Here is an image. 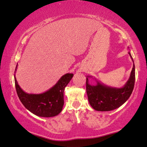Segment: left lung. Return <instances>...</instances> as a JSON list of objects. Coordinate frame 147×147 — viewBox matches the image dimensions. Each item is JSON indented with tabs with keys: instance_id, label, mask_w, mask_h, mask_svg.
<instances>
[{
	"instance_id": "1",
	"label": "left lung",
	"mask_w": 147,
	"mask_h": 147,
	"mask_svg": "<svg viewBox=\"0 0 147 147\" xmlns=\"http://www.w3.org/2000/svg\"><path fill=\"white\" fill-rule=\"evenodd\" d=\"M128 53L133 62V67L129 80L123 87H109L98 82L96 78L95 80L97 84L92 85L89 84L88 78H92V76H87L86 90L88 102L95 110L108 111L115 110L127 101L131 96L134 86L135 66L130 51Z\"/></svg>"
}]
</instances>
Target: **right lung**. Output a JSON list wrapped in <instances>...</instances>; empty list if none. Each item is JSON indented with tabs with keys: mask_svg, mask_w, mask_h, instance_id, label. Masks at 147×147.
I'll return each instance as SVG.
<instances>
[{
	"mask_svg": "<svg viewBox=\"0 0 147 147\" xmlns=\"http://www.w3.org/2000/svg\"><path fill=\"white\" fill-rule=\"evenodd\" d=\"M18 67L16 65L15 73ZM16 90L20 101L31 113L41 117H52L62 111L64 101V92L73 74L63 75L57 83L45 92L36 94L26 93L20 88L14 74Z\"/></svg>",
	"mask_w": 147,
	"mask_h": 147,
	"instance_id": "obj_1",
	"label": "right lung"
}]
</instances>
